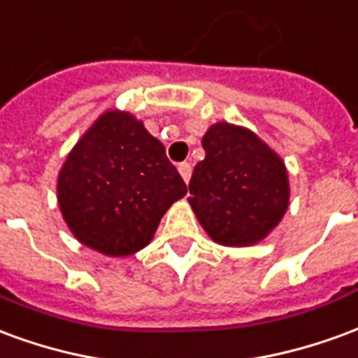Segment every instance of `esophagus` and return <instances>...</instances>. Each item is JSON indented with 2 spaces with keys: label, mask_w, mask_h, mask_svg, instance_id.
I'll use <instances>...</instances> for the list:
<instances>
[{
  "label": "esophagus",
  "mask_w": 358,
  "mask_h": 358,
  "mask_svg": "<svg viewBox=\"0 0 358 358\" xmlns=\"http://www.w3.org/2000/svg\"><path fill=\"white\" fill-rule=\"evenodd\" d=\"M178 172H180V176L184 178V182H189V178H192V164L189 163H180L178 164Z\"/></svg>",
  "instance_id": "34e87169"
}]
</instances>
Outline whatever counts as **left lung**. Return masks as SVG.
I'll return each instance as SVG.
<instances>
[{"mask_svg": "<svg viewBox=\"0 0 358 358\" xmlns=\"http://www.w3.org/2000/svg\"><path fill=\"white\" fill-rule=\"evenodd\" d=\"M187 201L210 240L226 248L263 241L289 207L282 157L245 126L217 122L201 140Z\"/></svg>", "mask_w": 358, "mask_h": 358, "instance_id": "left-lung-1", "label": "left lung"}]
</instances>
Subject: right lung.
<instances>
[{"label": "right lung", "mask_w": 358, "mask_h": 358, "mask_svg": "<svg viewBox=\"0 0 358 358\" xmlns=\"http://www.w3.org/2000/svg\"><path fill=\"white\" fill-rule=\"evenodd\" d=\"M164 145L132 113L107 109L66 155L57 201L82 245L128 257L151 243L172 203L186 195Z\"/></svg>", "instance_id": "obj_1"}]
</instances>
